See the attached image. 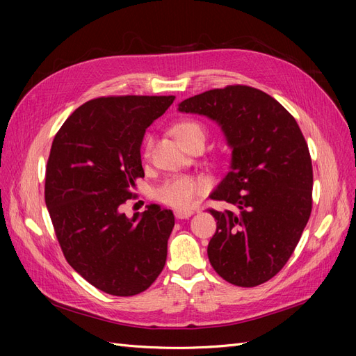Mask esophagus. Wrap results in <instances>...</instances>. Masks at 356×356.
<instances>
[{
	"instance_id": "34e87169",
	"label": "esophagus",
	"mask_w": 356,
	"mask_h": 356,
	"mask_svg": "<svg viewBox=\"0 0 356 356\" xmlns=\"http://www.w3.org/2000/svg\"><path fill=\"white\" fill-rule=\"evenodd\" d=\"M193 213L195 212H193L191 209H178V211H175V217L178 220H186V218H190Z\"/></svg>"
}]
</instances>
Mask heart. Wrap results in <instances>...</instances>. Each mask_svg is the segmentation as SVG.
<instances>
[{"instance_id": "heart-1", "label": "heart", "mask_w": 356, "mask_h": 356, "mask_svg": "<svg viewBox=\"0 0 356 356\" xmlns=\"http://www.w3.org/2000/svg\"><path fill=\"white\" fill-rule=\"evenodd\" d=\"M172 134L178 139L182 147H187L196 139L207 138L204 127L195 120H181L172 127ZM152 148V141L147 143V152ZM208 190V182L204 179L190 177V175H177L166 179L156 190V197L169 207L184 209L191 207L195 200Z\"/></svg>"}]
</instances>
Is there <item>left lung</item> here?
<instances>
[{"label": "left lung", "mask_w": 356, "mask_h": 356, "mask_svg": "<svg viewBox=\"0 0 356 356\" xmlns=\"http://www.w3.org/2000/svg\"><path fill=\"white\" fill-rule=\"evenodd\" d=\"M178 111L217 123L232 148L230 169L209 197L233 211L209 212L217 232L209 261L225 281L251 288L286 264L312 211L314 170L296 118L250 86L213 89L178 104Z\"/></svg>", "instance_id": "1"}]
</instances>
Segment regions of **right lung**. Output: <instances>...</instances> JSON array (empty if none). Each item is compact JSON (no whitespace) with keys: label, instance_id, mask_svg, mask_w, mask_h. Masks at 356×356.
Segmentation results:
<instances>
[{"label":"right lung","instance_id":"right-lung-1","mask_svg":"<svg viewBox=\"0 0 356 356\" xmlns=\"http://www.w3.org/2000/svg\"><path fill=\"white\" fill-rule=\"evenodd\" d=\"M175 96H110L79 106L53 139L46 207L67 261L118 297L143 293L163 270L174 213L148 204L127 218L122 204L144 178L147 127Z\"/></svg>","mask_w":356,"mask_h":356}]
</instances>
